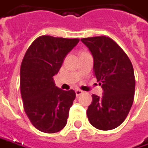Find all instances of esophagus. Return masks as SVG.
I'll list each match as a JSON object with an SVG mask.
<instances>
[{
  "label": "esophagus",
  "mask_w": 148,
  "mask_h": 148,
  "mask_svg": "<svg viewBox=\"0 0 148 148\" xmlns=\"http://www.w3.org/2000/svg\"><path fill=\"white\" fill-rule=\"evenodd\" d=\"M75 93H76V96L79 97V95H81V94L83 93V91L80 90V89H76V90H75Z\"/></svg>",
  "instance_id": "34e87169"
}]
</instances>
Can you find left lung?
<instances>
[{"instance_id": "1", "label": "left lung", "mask_w": 148, "mask_h": 148, "mask_svg": "<svg viewBox=\"0 0 148 148\" xmlns=\"http://www.w3.org/2000/svg\"><path fill=\"white\" fill-rule=\"evenodd\" d=\"M93 58V74L103 94H93L88 108L89 123L99 130L118 127L127 118L134 99L135 77L128 56L109 37L81 39Z\"/></svg>"}]
</instances>
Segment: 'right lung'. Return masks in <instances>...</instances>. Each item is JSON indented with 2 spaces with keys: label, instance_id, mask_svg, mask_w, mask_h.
Segmentation results:
<instances>
[{
  "label": "right lung",
  "instance_id": "obj_1",
  "mask_svg": "<svg viewBox=\"0 0 148 148\" xmlns=\"http://www.w3.org/2000/svg\"><path fill=\"white\" fill-rule=\"evenodd\" d=\"M79 41L78 38L40 36L23 58L20 73L23 106L31 123L41 132H60L67 123L76 94L73 89L65 91L55 86L53 77Z\"/></svg>",
  "mask_w": 148,
  "mask_h": 148
}]
</instances>
